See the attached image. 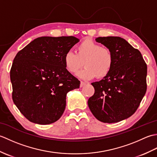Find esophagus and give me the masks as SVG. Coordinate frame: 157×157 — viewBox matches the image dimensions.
<instances>
[{"instance_id": "1", "label": "esophagus", "mask_w": 157, "mask_h": 157, "mask_svg": "<svg viewBox=\"0 0 157 157\" xmlns=\"http://www.w3.org/2000/svg\"><path fill=\"white\" fill-rule=\"evenodd\" d=\"M86 84V82L81 81V82H80V87H83V86H85Z\"/></svg>"}]
</instances>
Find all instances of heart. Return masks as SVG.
<instances>
[{
  "instance_id": "b5f03b06",
  "label": "heart",
  "mask_w": 157,
  "mask_h": 157,
  "mask_svg": "<svg viewBox=\"0 0 157 157\" xmlns=\"http://www.w3.org/2000/svg\"><path fill=\"white\" fill-rule=\"evenodd\" d=\"M66 69L76 73L84 65L86 67L78 73L82 78L101 79L108 75L114 65V55L106 46L86 39L77 46L76 53L68 51L64 56Z\"/></svg>"
}]
</instances>
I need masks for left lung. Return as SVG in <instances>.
<instances>
[{
    "label": "left lung",
    "mask_w": 157,
    "mask_h": 157,
    "mask_svg": "<svg viewBox=\"0 0 157 157\" xmlns=\"http://www.w3.org/2000/svg\"><path fill=\"white\" fill-rule=\"evenodd\" d=\"M96 41L111 50L114 65L108 75L92 83L95 91L88 99V106L100 121L117 123L138 109L147 89V65L141 52L125 39L108 36Z\"/></svg>",
    "instance_id": "8db88e82"
}]
</instances>
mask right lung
I'll list each match as a JSON object with an SVG mask.
<instances>
[{
	"mask_svg": "<svg viewBox=\"0 0 157 157\" xmlns=\"http://www.w3.org/2000/svg\"><path fill=\"white\" fill-rule=\"evenodd\" d=\"M79 40L74 36L36 38L19 51L10 71L12 98L29 121L54 123L62 116L66 95L80 82L66 69L64 56Z\"/></svg>",
	"mask_w": 157,
	"mask_h": 157,
	"instance_id": "obj_1",
	"label": "right lung"
}]
</instances>
